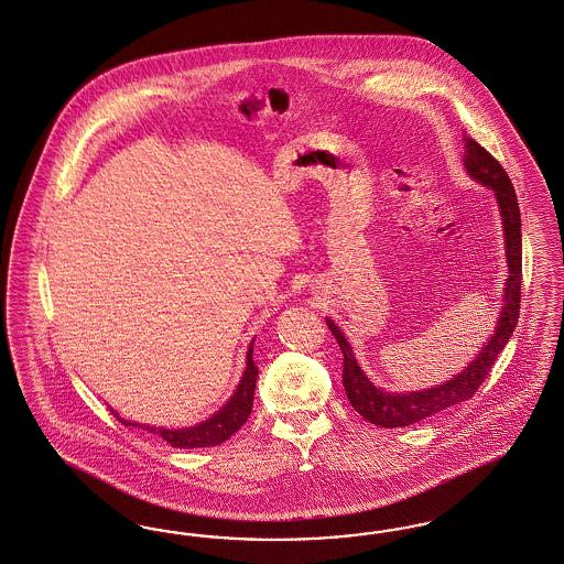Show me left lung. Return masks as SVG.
I'll use <instances>...</instances> for the list:
<instances>
[{"label":"left lung","mask_w":564,"mask_h":564,"mask_svg":"<svg viewBox=\"0 0 564 564\" xmlns=\"http://www.w3.org/2000/svg\"><path fill=\"white\" fill-rule=\"evenodd\" d=\"M465 166L468 175L481 185L496 192L498 206L502 213L506 235V260H508V281H506L505 306L500 312V321L494 337H489L486 348L479 356L458 372L452 381L437 388L412 393H389L375 388L365 372L358 367L350 344L344 333L335 327L333 321H327L329 330L335 335L341 354H344V388L348 393L351 409L362 414L372 425L381 427H409L427 416H433L442 410L452 409L465 400H470L475 391L487 379L498 354L505 350L512 330L519 321L521 311V283H523V241H521V210L514 187L506 175L505 166L481 148L473 137L465 135Z\"/></svg>","instance_id":"obj_1"}]
</instances>
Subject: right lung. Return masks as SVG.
I'll return each mask as SVG.
<instances>
[{"label": "right lung", "mask_w": 564, "mask_h": 564, "mask_svg": "<svg viewBox=\"0 0 564 564\" xmlns=\"http://www.w3.org/2000/svg\"><path fill=\"white\" fill-rule=\"evenodd\" d=\"M253 346L248 350V367L239 381V386L235 389L234 398L213 414V419L195 425L189 429H155L143 427L137 423L122 421L117 412L112 410V414L117 416L122 425H131V427H141L150 433H154L158 437H162L164 442H169L173 447H208L218 446L225 440H229L235 431L243 427V423L248 421L253 404V389H256V377H258V367L253 365L252 358Z\"/></svg>", "instance_id": "obj_1"}]
</instances>
